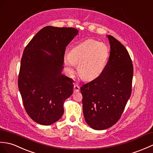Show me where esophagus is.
<instances>
[{
  "label": "esophagus",
  "instance_id": "1",
  "mask_svg": "<svg viewBox=\"0 0 153 153\" xmlns=\"http://www.w3.org/2000/svg\"><path fill=\"white\" fill-rule=\"evenodd\" d=\"M79 87L77 85H74V93H77V92L79 91Z\"/></svg>",
  "mask_w": 153,
  "mask_h": 153
}]
</instances>
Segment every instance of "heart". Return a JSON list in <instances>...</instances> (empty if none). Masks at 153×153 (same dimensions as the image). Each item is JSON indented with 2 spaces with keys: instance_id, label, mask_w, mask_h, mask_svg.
<instances>
[{
  "instance_id": "heart-1",
  "label": "heart",
  "mask_w": 153,
  "mask_h": 153,
  "mask_svg": "<svg viewBox=\"0 0 153 153\" xmlns=\"http://www.w3.org/2000/svg\"><path fill=\"white\" fill-rule=\"evenodd\" d=\"M109 56V49L107 45L90 39L72 48L69 54L64 56V64L70 74L78 65L80 77L85 80H92L104 72Z\"/></svg>"
}]
</instances>
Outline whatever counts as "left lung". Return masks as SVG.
Segmentation results:
<instances>
[{
    "instance_id": "1",
    "label": "left lung",
    "mask_w": 153,
    "mask_h": 153,
    "mask_svg": "<svg viewBox=\"0 0 153 153\" xmlns=\"http://www.w3.org/2000/svg\"><path fill=\"white\" fill-rule=\"evenodd\" d=\"M107 37L111 49L105 70L81 87L85 120L97 130L109 128L118 121L132 92L133 65L129 53L114 37Z\"/></svg>"
}]
</instances>
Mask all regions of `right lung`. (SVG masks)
Wrapping results in <instances>:
<instances>
[{
    "label": "right lung",
    "instance_id": "add662e5",
    "mask_svg": "<svg viewBox=\"0 0 153 153\" xmlns=\"http://www.w3.org/2000/svg\"><path fill=\"white\" fill-rule=\"evenodd\" d=\"M78 34L74 28L47 26L25 48L18 87L27 114L50 125L64 113V102L73 93V80L62 75L66 47Z\"/></svg>",
    "mask_w": 153,
    "mask_h": 153
}]
</instances>
